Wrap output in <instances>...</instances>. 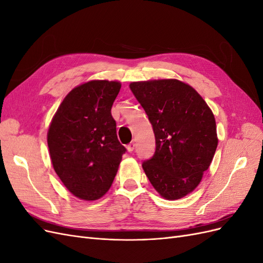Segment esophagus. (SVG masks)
Wrapping results in <instances>:
<instances>
[{
  "mask_svg": "<svg viewBox=\"0 0 263 263\" xmlns=\"http://www.w3.org/2000/svg\"><path fill=\"white\" fill-rule=\"evenodd\" d=\"M126 148H127V151H128V153H133L134 149H135V142H130V144L127 146Z\"/></svg>",
  "mask_w": 263,
  "mask_h": 263,
  "instance_id": "1",
  "label": "esophagus"
}]
</instances>
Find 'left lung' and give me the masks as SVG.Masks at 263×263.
<instances>
[{"mask_svg": "<svg viewBox=\"0 0 263 263\" xmlns=\"http://www.w3.org/2000/svg\"><path fill=\"white\" fill-rule=\"evenodd\" d=\"M153 125L156 151L144 169L157 192L179 200L200 184L218 139L212 109L192 86L176 80L129 84Z\"/></svg>", "mask_w": 263, "mask_h": 263, "instance_id": "8db88e82", "label": "left lung"}]
</instances>
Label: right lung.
I'll use <instances>...</instances> for the list:
<instances>
[{"label": "right lung", "instance_id": "1", "mask_svg": "<svg viewBox=\"0 0 263 263\" xmlns=\"http://www.w3.org/2000/svg\"><path fill=\"white\" fill-rule=\"evenodd\" d=\"M121 86L92 80L74 87L50 123L47 142L53 169L81 200H99L107 192L126 151L110 113Z\"/></svg>", "mask_w": 263, "mask_h": 263}]
</instances>
